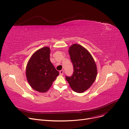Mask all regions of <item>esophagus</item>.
I'll use <instances>...</instances> for the list:
<instances>
[{
    "label": "esophagus",
    "instance_id": "34e87169",
    "mask_svg": "<svg viewBox=\"0 0 129 129\" xmlns=\"http://www.w3.org/2000/svg\"><path fill=\"white\" fill-rule=\"evenodd\" d=\"M59 73H60V75L62 76V75H63V70H60Z\"/></svg>",
    "mask_w": 129,
    "mask_h": 129
}]
</instances>
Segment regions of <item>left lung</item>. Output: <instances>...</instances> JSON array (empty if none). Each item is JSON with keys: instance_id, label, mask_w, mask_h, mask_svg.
I'll return each mask as SVG.
<instances>
[{"instance_id": "8db88e82", "label": "left lung", "mask_w": 129, "mask_h": 129, "mask_svg": "<svg viewBox=\"0 0 129 129\" xmlns=\"http://www.w3.org/2000/svg\"><path fill=\"white\" fill-rule=\"evenodd\" d=\"M69 53L74 73L70 77L66 76V79L74 91L82 92L88 89L96 79L97 71L95 62L88 51L79 44L72 45Z\"/></svg>"}]
</instances>
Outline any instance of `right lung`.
Returning <instances> with one entry per match:
<instances>
[{"label":"right lung","mask_w":129,"mask_h":129,"mask_svg":"<svg viewBox=\"0 0 129 129\" xmlns=\"http://www.w3.org/2000/svg\"><path fill=\"white\" fill-rule=\"evenodd\" d=\"M50 49L41 48L32 55L26 69L29 84L34 90L41 92L47 91L59 75L50 60Z\"/></svg>","instance_id":"1"}]
</instances>
